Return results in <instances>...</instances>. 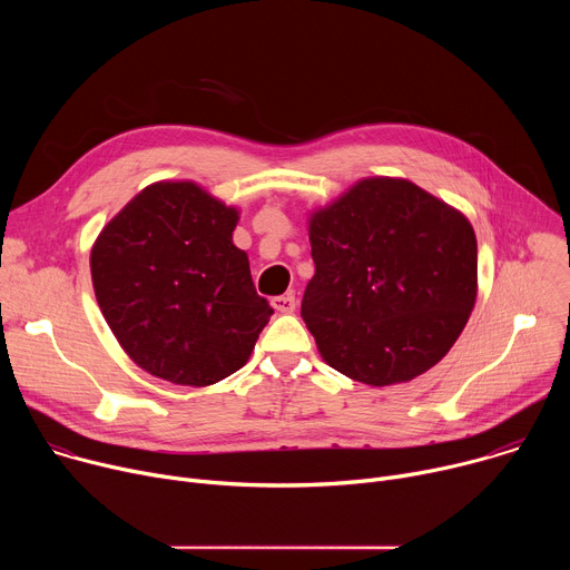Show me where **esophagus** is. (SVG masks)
Masks as SVG:
<instances>
[{
  "label": "esophagus",
  "mask_w": 570,
  "mask_h": 570,
  "mask_svg": "<svg viewBox=\"0 0 570 570\" xmlns=\"http://www.w3.org/2000/svg\"><path fill=\"white\" fill-rule=\"evenodd\" d=\"M271 304H273V308H275V311H279V313H293V311H295V306H297V302H295V295H293V293L277 295V297H273V299H271Z\"/></svg>",
  "instance_id": "34e87169"
}]
</instances>
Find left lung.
Listing matches in <instances>:
<instances>
[{"label": "left lung", "mask_w": 570, "mask_h": 570, "mask_svg": "<svg viewBox=\"0 0 570 570\" xmlns=\"http://www.w3.org/2000/svg\"><path fill=\"white\" fill-rule=\"evenodd\" d=\"M315 275L302 317L334 370L411 381L462 334L478 293V243L462 212L403 178H365L311 212Z\"/></svg>", "instance_id": "1"}]
</instances>
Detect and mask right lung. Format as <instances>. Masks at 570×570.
Listing matches in <instances>:
<instances>
[{
	"mask_svg": "<svg viewBox=\"0 0 570 570\" xmlns=\"http://www.w3.org/2000/svg\"><path fill=\"white\" fill-rule=\"evenodd\" d=\"M238 209L189 180L141 189L97 236L101 313L148 374L212 385L248 363L273 308L232 243Z\"/></svg>",
	"mask_w": 570,
	"mask_h": 570,
	"instance_id": "add662e5",
	"label": "right lung"
}]
</instances>
